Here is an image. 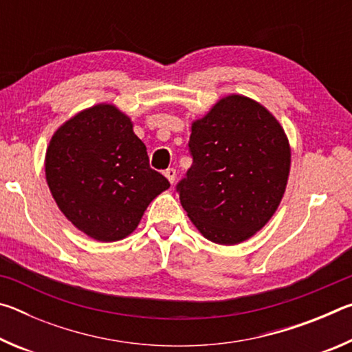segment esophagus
Masks as SVG:
<instances>
[{
    "label": "esophagus",
    "mask_w": 352,
    "mask_h": 352,
    "mask_svg": "<svg viewBox=\"0 0 352 352\" xmlns=\"http://www.w3.org/2000/svg\"><path fill=\"white\" fill-rule=\"evenodd\" d=\"M164 175H166V178H168L170 183H174L175 182V177H177V172H175L174 168H169V169L164 170Z\"/></svg>",
    "instance_id": "34e87169"
}]
</instances>
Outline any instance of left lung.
Masks as SVG:
<instances>
[{
	"mask_svg": "<svg viewBox=\"0 0 352 352\" xmlns=\"http://www.w3.org/2000/svg\"><path fill=\"white\" fill-rule=\"evenodd\" d=\"M192 166L177 183L182 206L206 239L234 245L276 211L287 184L290 147L283 127L254 100L220 99L189 136Z\"/></svg>",
	"mask_w": 352,
	"mask_h": 352,
	"instance_id": "1",
	"label": "left lung"
}]
</instances>
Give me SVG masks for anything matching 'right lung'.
<instances>
[{
    "mask_svg": "<svg viewBox=\"0 0 352 352\" xmlns=\"http://www.w3.org/2000/svg\"><path fill=\"white\" fill-rule=\"evenodd\" d=\"M46 182L71 223L93 239H124L170 184L148 166L144 142L113 105H94L57 130L46 152Z\"/></svg>",
    "mask_w": 352,
    "mask_h": 352,
    "instance_id": "1",
    "label": "right lung"
}]
</instances>
